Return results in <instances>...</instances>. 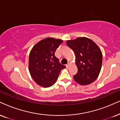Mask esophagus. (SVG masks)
<instances>
[{
	"mask_svg": "<svg viewBox=\"0 0 120 120\" xmlns=\"http://www.w3.org/2000/svg\"><path fill=\"white\" fill-rule=\"evenodd\" d=\"M69 66H70V63H68V64H66V68H69Z\"/></svg>",
	"mask_w": 120,
	"mask_h": 120,
	"instance_id": "obj_1",
	"label": "esophagus"
}]
</instances>
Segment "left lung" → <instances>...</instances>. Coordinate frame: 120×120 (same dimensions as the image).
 Instances as JSON below:
<instances>
[{
	"label": "left lung",
	"mask_w": 120,
	"mask_h": 120,
	"mask_svg": "<svg viewBox=\"0 0 120 120\" xmlns=\"http://www.w3.org/2000/svg\"><path fill=\"white\" fill-rule=\"evenodd\" d=\"M66 44L75 54L78 71L74 79L81 85L93 82L99 75L102 66V54L99 47L86 37L68 40Z\"/></svg>",
	"instance_id": "left-lung-1"
}]
</instances>
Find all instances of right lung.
Segmentation results:
<instances>
[{
    "instance_id": "1",
    "label": "right lung",
    "mask_w": 120,
    "mask_h": 120,
    "mask_svg": "<svg viewBox=\"0 0 120 120\" xmlns=\"http://www.w3.org/2000/svg\"><path fill=\"white\" fill-rule=\"evenodd\" d=\"M63 41L47 38L36 44L30 51L29 70L35 82L44 87L55 84L60 71L66 66L55 56L56 50Z\"/></svg>"
}]
</instances>
